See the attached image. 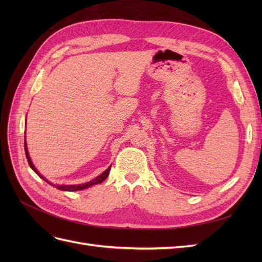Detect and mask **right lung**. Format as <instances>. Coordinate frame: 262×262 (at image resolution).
Listing matches in <instances>:
<instances>
[{
	"instance_id": "add662e5",
	"label": "right lung",
	"mask_w": 262,
	"mask_h": 262,
	"mask_svg": "<svg viewBox=\"0 0 262 262\" xmlns=\"http://www.w3.org/2000/svg\"><path fill=\"white\" fill-rule=\"evenodd\" d=\"M25 153H26V157H27V161H28V164H29V166H30V168L33 169L39 177L42 178L45 181L48 182L49 185L55 187V188L59 189V190H63V191H77V190H83V189H86V188H90V187H92V186H94V185L100 184V182H102V181H104V180L108 177L110 168H112V166H109V167H108L104 172H102L101 175H99L98 177H96V178L91 180V181H89V182H86V184H82V185H67V186H66V185H62V186H59V185H53V184H51L50 181L47 180L42 175H40V172H39V171L36 169V167L34 166L33 162H31V160H30V156H29V154H28L26 141H25Z\"/></svg>"
}]
</instances>
